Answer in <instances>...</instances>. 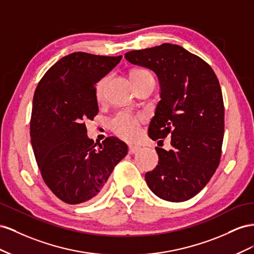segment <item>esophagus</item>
<instances>
[{"label": "esophagus", "instance_id": "esophagus-1", "mask_svg": "<svg viewBox=\"0 0 254 254\" xmlns=\"http://www.w3.org/2000/svg\"><path fill=\"white\" fill-rule=\"evenodd\" d=\"M139 147H136V146H129L128 147V153L129 154H134V153H136L137 151H139Z\"/></svg>", "mask_w": 254, "mask_h": 254}]
</instances>
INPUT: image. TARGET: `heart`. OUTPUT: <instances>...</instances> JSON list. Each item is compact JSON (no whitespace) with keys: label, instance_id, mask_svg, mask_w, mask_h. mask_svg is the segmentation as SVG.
<instances>
[{"label":"heart","instance_id":"heart-1","mask_svg":"<svg viewBox=\"0 0 254 254\" xmlns=\"http://www.w3.org/2000/svg\"><path fill=\"white\" fill-rule=\"evenodd\" d=\"M129 77L134 86L146 82L147 79H154L153 75L147 69H134L129 73ZM110 76L104 75L101 77L96 85V98L98 101L103 100L105 88ZM141 121L140 116L132 115L127 112H120L111 120L112 131L125 140H133L139 134V125Z\"/></svg>","mask_w":254,"mask_h":254}]
</instances>
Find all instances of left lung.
<instances>
[{
    "label": "left lung",
    "instance_id": "obj_1",
    "mask_svg": "<svg viewBox=\"0 0 254 254\" xmlns=\"http://www.w3.org/2000/svg\"><path fill=\"white\" fill-rule=\"evenodd\" d=\"M125 57L158 76L162 100L148 135L162 142L169 136L172 146L169 151L155 148L158 165L146 173L147 184L163 200H190L220 163L224 105L218 78L206 62L171 43L129 51Z\"/></svg>",
    "mask_w": 254,
    "mask_h": 254
}]
</instances>
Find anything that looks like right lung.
<instances>
[{
  "label": "right lung",
  "instance_id": "obj_1",
  "mask_svg": "<svg viewBox=\"0 0 254 254\" xmlns=\"http://www.w3.org/2000/svg\"><path fill=\"white\" fill-rule=\"evenodd\" d=\"M121 59L69 54L46 72L35 90L30 125L35 158L47 186L66 203L95 199L127 154V146L117 137L93 142L85 125L99 112L97 82Z\"/></svg>",
  "mask_w": 254,
  "mask_h": 254
}]
</instances>
